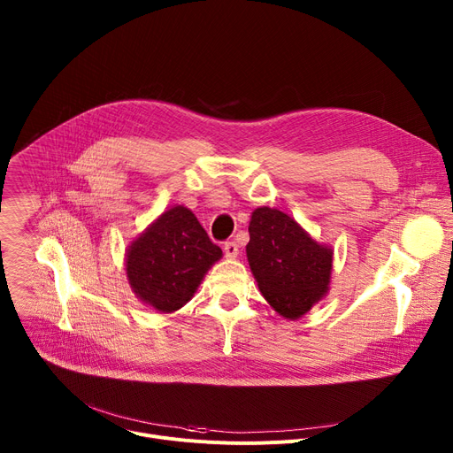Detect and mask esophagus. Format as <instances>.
<instances>
[{"instance_id":"34e87169","label":"esophagus","mask_w":453,"mask_h":453,"mask_svg":"<svg viewBox=\"0 0 453 453\" xmlns=\"http://www.w3.org/2000/svg\"><path fill=\"white\" fill-rule=\"evenodd\" d=\"M224 254H226V257H229V260H234V257L238 256V245H236V242H227V243L224 245Z\"/></svg>"}]
</instances>
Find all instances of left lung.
Listing matches in <instances>:
<instances>
[{
	"instance_id": "left-lung-1",
	"label": "left lung",
	"mask_w": 453,
	"mask_h": 453,
	"mask_svg": "<svg viewBox=\"0 0 453 453\" xmlns=\"http://www.w3.org/2000/svg\"><path fill=\"white\" fill-rule=\"evenodd\" d=\"M249 236L250 273L281 317L297 320L326 297L334 271L332 245L319 243L290 215L269 206L252 211Z\"/></svg>"
}]
</instances>
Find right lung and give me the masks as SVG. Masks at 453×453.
<instances>
[{
  "instance_id": "add662e5",
  "label": "right lung",
  "mask_w": 453,
  "mask_h": 453,
  "mask_svg": "<svg viewBox=\"0 0 453 453\" xmlns=\"http://www.w3.org/2000/svg\"><path fill=\"white\" fill-rule=\"evenodd\" d=\"M222 257L197 217L182 204L163 211L125 250L134 296L159 313H173L197 292Z\"/></svg>"
}]
</instances>
